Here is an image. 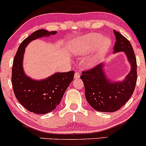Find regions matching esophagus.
<instances>
[{"label": "esophagus", "instance_id": "esophagus-1", "mask_svg": "<svg viewBox=\"0 0 146 146\" xmlns=\"http://www.w3.org/2000/svg\"><path fill=\"white\" fill-rule=\"evenodd\" d=\"M74 77H75V79L80 78V73H79L78 71H76V72H75V73Z\"/></svg>", "mask_w": 146, "mask_h": 146}]
</instances>
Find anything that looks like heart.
Masks as SVG:
<instances>
[{
    "label": "heart",
    "instance_id": "b5f03b06",
    "mask_svg": "<svg viewBox=\"0 0 146 146\" xmlns=\"http://www.w3.org/2000/svg\"><path fill=\"white\" fill-rule=\"evenodd\" d=\"M78 50L83 53H88L97 48L96 53L90 58L88 61L89 66L95 65L108 52L111 46V41L108 38L103 39V36L100 34H92L82 38L77 43Z\"/></svg>",
    "mask_w": 146,
    "mask_h": 146
}]
</instances>
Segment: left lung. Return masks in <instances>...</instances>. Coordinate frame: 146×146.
Wrapping results in <instances>:
<instances>
[{
	"label": "left lung",
	"mask_w": 146,
	"mask_h": 146,
	"mask_svg": "<svg viewBox=\"0 0 146 146\" xmlns=\"http://www.w3.org/2000/svg\"><path fill=\"white\" fill-rule=\"evenodd\" d=\"M115 41L114 52H124L131 64V71L124 81L113 83L106 78L103 64L82 72L85 96L92 108L98 111L114 112L123 107L134 92L136 86L137 60L131 43L120 33L113 30Z\"/></svg>",
	"instance_id": "8db88e82"
}]
</instances>
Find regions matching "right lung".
<instances>
[{
    "label": "right lung",
    "mask_w": 146,
    "mask_h": 146,
    "mask_svg": "<svg viewBox=\"0 0 146 146\" xmlns=\"http://www.w3.org/2000/svg\"><path fill=\"white\" fill-rule=\"evenodd\" d=\"M56 31L40 29L22 42L13 59L11 82L15 97L28 111L45 114L53 111L60 103L64 92L74 78L73 71L56 73L46 80H33L24 74L22 60L25 47L33 40L50 35Z\"/></svg>",
    "instance_id": "right-lung-1"
}]
</instances>
